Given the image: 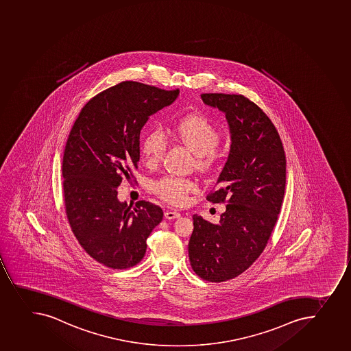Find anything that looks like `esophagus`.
<instances>
[{
  "label": "esophagus",
  "instance_id": "1",
  "mask_svg": "<svg viewBox=\"0 0 351 351\" xmlns=\"http://www.w3.org/2000/svg\"><path fill=\"white\" fill-rule=\"evenodd\" d=\"M165 217L167 218V219H176V218L180 217V213H178V211H166L165 213Z\"/></svg>",
  "mask_w": 351,
  "mask_h": 351
}]
</instances>
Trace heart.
Instances as JSON below:
<instances>
[{"label":"heart","instance_id":"obj_1","mask_svg":"<svg viewBox=\"0 0 351 351\" xmlns=\"http://www.w3.org/2000/svg\"><path fill=\"white\" fill-rule=\"evenodd\" d=\"M177 141L190 149L197 157L200 166L207 164L219 142L221 134L204 114H190L180 118L171 128ZM167 150V140L159 130H151L142 142V154L147 165L160 162ZM197 185L193 180L167 176L154 184V193L171 204H184L187 194L193 192Z\"/></svg>","mask_w":351,"mask_h":351}]
</instances>
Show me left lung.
I'll return each mask as SVG.
<instances>
[{
	"label": "left lung",
	"instance_id": "left-lung-1",
	"mask_svg": "<svg viewBox=\"0 0 351 351\" xmlns=\"http://www.w3.org/2000/svg\"><path fill=\"white\" fill-rule=\"evenodd\" d=\"M201 99L225 114L230 127V154L207 197L227 206L217 224L194 215L189 257L201 278L224 282L247 271L264 251L283 201L287 160L276 128L257 104L237 94Z\"/></svg>",
	"mask_w": 351,
	"mask_h": 351
}]
</instances>
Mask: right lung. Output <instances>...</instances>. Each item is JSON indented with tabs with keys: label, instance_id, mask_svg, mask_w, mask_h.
<instances>
[{
	"label": "right lung",
	"instance_id": "obj_1",
	"mask_svg": "<svg viewBox=\"0 0 351 351\" xmlns=\"http://www.w3.org/2000/svg\"><path fill=\"white\" fill-rule=\"evenodd\" d=\"M180 90L121 82L90 99L68 137L64 159V204L75 237L97 263L126 269L143 259L147 239L164 213L147 201L118 200L117 187L140 161V134L152 114Z\"/></svg>",
	"mask_w": 351,
	"mask_h": 351
}]
</instances>
